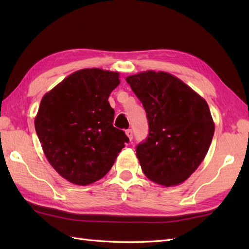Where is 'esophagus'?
Segmentation results:
<instances>
[{
    "instance_id": "1",
    "label": "esophagus",
    "mask_w": 249,
    "mask_h": 249,
    "mask_svg": "<svg viewBox=\"0 0 249 249\" xmlns=\"http://www.w3.org/2000/svg\"><path fill=\"white\" fill-rule=\"evenodd\" d=\"M125 134H126V136L128 137V139H129L130 141L133 140V137H134V135H133V130H131V129H127V130L125 131Z\"/></svg>"
}]
</instances>
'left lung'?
Masks as SVG:
<instances>
[{"label":"left lung","mask_w":249,"mask_h":249,"mask_svg":"<svg viewBox=\"0 0 249 249\" xmlns=\"http://www.w3.org/2000/svg\"><path fill=\"white\" fill-rule=\"evenodd\" d=\"M143 105L149 137L137 146L142 171L152 182L177 186L202 162L215 124L203 97L166 71H146L126 77Z\"/></svg>","instance_id":"8db88e82"}]
</instances>
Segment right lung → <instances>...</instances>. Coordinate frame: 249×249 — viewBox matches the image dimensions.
<instances>
[{"mask_svg": "<svg viewBox=\"0 0 249 249\" xmlns=\"http://www.w3.org/2000/svg\"><path fill=\"white\" fill-rule=\"evenodd\" d=\"M120 72L83 68L47 92L35 129L50 165L62 178L87 186L104 178L129 139L113 127L108 102Z\"/></svg>", "mask_w": 249, "mask_h": 249, "instance_id": "1", "label": "right lung"}]
</instances>
